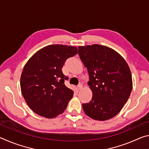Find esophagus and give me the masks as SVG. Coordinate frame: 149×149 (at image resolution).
<instances>
[{
    "label": "esophagus",
    "mask_w": 149,
    "mask_h": 149,
    "mask_svg": "<svg viewBox=\"0 0 149 149\" xmlns=\"http://www.w3.org/2000/svg\"><path fill=\"white\" fill-rule=\"evenodd\" d=\"M77 89L78 90H81L83 88V85L81 84H79V85H77Z\"/></svg>",
    "instance_id": "34e87169"
}]
</instances>
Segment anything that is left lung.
<instances>
[{
    "label": "left lung",
    "mask_w": 149,
    "mask_h": 149,
    "mask_svg": "<svg viewBox=\"0 0 149 149\" xmlns=\"http://www.w3.org/2000/svg\"><path fill=\"white\" fill-rule=\"evenodd\" d=\"M78 54L87 68L88 85L93 92L92 99L83 104V109L93 120H109L120 112L132 92L129 65L116 51L103 45L79 46Z\"/></svg>",
    "instance_id": "8db88e82"
}]
</instances>
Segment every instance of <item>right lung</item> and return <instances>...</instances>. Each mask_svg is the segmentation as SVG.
<instances>
[{
  "label": "right lung",
  "instance_id": "add662e5",
  "mask_svg": "<svg viewBox=\"0 0 149 149\" xmlns=\"http://www.w3.org/2000/svg\"><path fill=\"white\" fill-rule=\"evenodd\" d=\"M77 53L75 47L49 45L38 50L25 65L20 79L22 93L37 114L52 118L65 110L74 91L65 85L68 77L62 68L65 60Z\"/></svg>",
  "mask_w": 149,
  "mask_h": 149
}]
</instances>
